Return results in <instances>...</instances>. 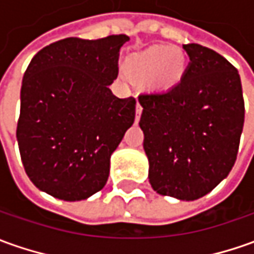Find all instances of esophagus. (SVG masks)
<instances>
[{"label":"esophagus","instance_id":"34e87169","mask_svg":"<svg viewBox=\"0 0 254 254\" xmlns=\"http://www.w3.org/2000/svg\"><path fill=\"white\" fill-rule=\"evenodd\" d=\"M141 111H143V108H141V105L137 103V104H136V121H139V118H140Z\"/></svg>","mask_w":254,"mask_h":254}]
</instances>
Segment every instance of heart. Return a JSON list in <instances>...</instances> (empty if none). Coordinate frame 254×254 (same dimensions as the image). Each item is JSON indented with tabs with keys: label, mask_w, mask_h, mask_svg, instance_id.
<instances>
[{
	"label": "heart",
	"mask_w": 254,
	"mask_h": 254,
	"mask_svg": "<svg viewBox=\"0 0 254 254\" xmlns=\"http://www.w3.org/2000/svg\"><path fill=\"white\" fill-rule=\"evenodd\" d=\"M186 60L174 47H151L129 55L124 62V70L130 80L144 82L151 91H165L177 86L184 76Z\"/></svg>",
	"instance_id": "heart-1"
}]
</instances>
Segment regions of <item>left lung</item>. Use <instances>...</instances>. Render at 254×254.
<instances>
[{"label": "left lung", "mask_w": 254, "mask_h": 254, "mask_svg": "<svg viewBox=\"0 0 254 254\" xmlns=\"http://www.w3.org/2000/svg\"><path fill=\"white\" fill-rule=\"evenodd\" d=\"M189 64L181 82L140 94L143 149L158 194L196 200L228 177L245 121L241 76L222 55L184 44Z\"/></svg>", "instance_id": "8db88e82"}]
</instances>
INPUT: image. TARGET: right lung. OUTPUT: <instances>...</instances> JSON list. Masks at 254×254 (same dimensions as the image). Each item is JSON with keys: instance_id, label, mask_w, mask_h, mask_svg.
Returning <instances> with one entry per match:
<instances>
[{"instance_id": "obj_1", "label": "right lung", "mask_w": 254, "mask_h": 254, "mask_svg": "<svg viewBox=\"0 0 254 254\" xmlns=\"http://www.w3.org/2000/svg\"><path fill=\"white\" fill-rule=\"evenodd\" d=\"M125 34L98 40L69 37L40 50L20 89L16 139L27 177L36 188L65 201L101 190L110 158L134 122L136 100L118 98Z\"/></svg>"}]
</instances>
